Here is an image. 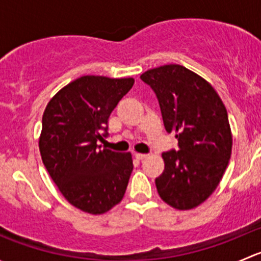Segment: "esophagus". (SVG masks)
<instances>
[{
    "label": "esophagus",
    "mask_w": 261,
    "mask_h": 261,
    "mask_svg": "<svg viewBox=\"0 0 261 261\" xmlns=\"http://www.w3.org/2000/svg\"><path fill=\"white\" fill-rule=\"evenodd\" d=\"M135 158L138 160H143V159H145V158H147V155L146 154H140V152H136Z\"/></svg>",
    "instance_id": "esophagus-1"
}]
</instances>
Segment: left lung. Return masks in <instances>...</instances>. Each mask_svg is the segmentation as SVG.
Returning a JSON list of instances; mask_svg holds the SVG:
<instances>
[{
	"label": "left lung",
	"mask_w": 261,
	"mask_h": 261,
	"mask_svg": "<svg viewBox=\"0 0 261 261\" xmlns=\"http://www.w3.org/2000/svg\"><path fill=\"white\" fill-rule=\"evenodd\" d=\"M140 78L156 94L165 130L175 134L179 145L162 154L165 167L155 179L158 193L173 208H196L217 188L231 158L225 105L208 82L183 65H162Z\"/></svg>",
	"instance_id": "8db88e82"
}]
</instances>
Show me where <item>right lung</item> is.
<instances>
[{
	"mask_svg": "<svg viewBox=\"0 0 261 261\" xmlns=\"http://www.w3.org/2000/svg\"><path fill=\"white\" fill-rule=\"evenodd\" d=\"M134 78L83 75L46 105L39 138L41 159L72 206L102 215L120 203L134 169L131 152L102 149L107 122ZM105 134L102 136L100 131Z\"/></svg>",
	"mask_w": 261,
	"mask_h": 261,
	"instance_id": "obj_1",
	"label": "right lung"
}]
</instances>
